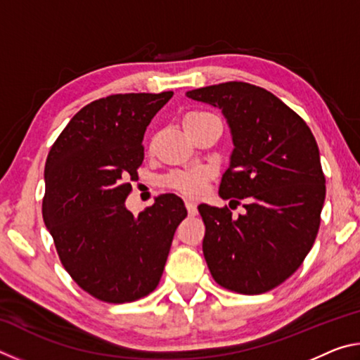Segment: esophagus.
<instances>
[{"label": "esophagus", "mask_w": 360, "mask_h": 360, "mask_svg": "<svg viewBox=\"0 0 360 360\" xmlns=\"http://www.w3.org/2000/svg\"><path fill=\"white\" fill-rule=\"evenodd\" d=\"M186 208H187V212L191 216H195L197 214V205H195L192 200H186Z\"/></svg>", "instance_id": "obj_1"}]
</instances>
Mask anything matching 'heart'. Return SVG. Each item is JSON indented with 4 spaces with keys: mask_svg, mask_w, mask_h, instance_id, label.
Wrapping results in <instances>:
<instances>
[{
    "mask_svg": "<svg viewBox=\"0 0 360 360\" xmlns=\"http://www.w3.org/2000/svg\"><path fill=\"white\" fill-rule=\"evenodd\" d=\"M208 120H219V119L214 114L203 112V111H192L184 115V119H182V125H184L186 130H188L192 129V127L203 124V122H208ZM206 178H208V174L205 172H200V169H193V172H178L168 176L165 179V186L187 195V197H195V195H198L203 191Z\"/></svg>",
    "mask_w": 360,
    "mask_h": 360,
    "instance_id": "obj_1",
    "label": "heart"
}]
</instances>
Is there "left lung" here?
I'll list each match as a JSON object with an SVG mask.
<instances>
[{"instance_id": "8db88e82", "label": "left lung", "mask_w": 360, "mask_h": 360, "mask_svg": "<svg viewBox=\"0 0 360 360\" xmlns=\"http://www.w3.org/2000/svg\"><path fill=\"white\" fill-rule=\"evenodd\" d=\"M221 109L233 141L219 197L245 198V214L200 205L203 254L212 278L240 294L284 283L311 251L326 200L318 143L300 115L268 90L224 82L188 90Z\"/></svg>"}]
</instances>
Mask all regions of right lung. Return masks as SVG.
<instances>
[{
    "label": "right lung",
    "instance_id": "right-lung-1",
    "mask_svg": "<svg viewBox=\"0 0 360 360\" xmlns=\"http://www.w3.org/2000/svg\"><path fill=\"white\" fill-rule=\"evenodd\" d=\"M173 92L111 95L84 106L49 152L42 217L65 270L108 303L146 297L160 281L184 202L163 193L138 216L125 200L143 138Z\"/></svg>",
    "mask_w": 360,
    "mask_h": 360
}]
</instances>
